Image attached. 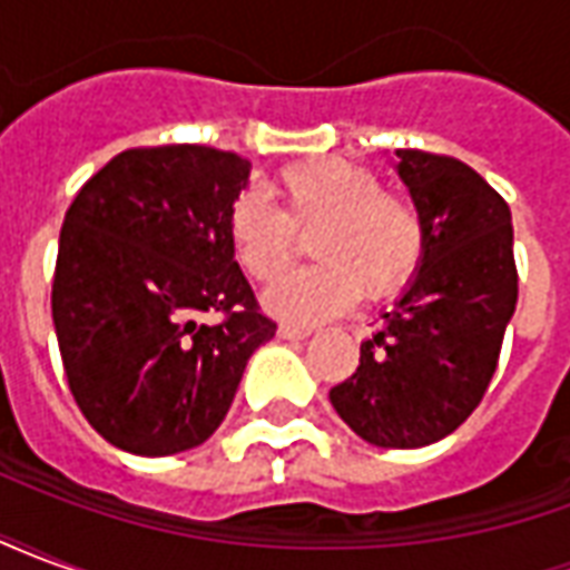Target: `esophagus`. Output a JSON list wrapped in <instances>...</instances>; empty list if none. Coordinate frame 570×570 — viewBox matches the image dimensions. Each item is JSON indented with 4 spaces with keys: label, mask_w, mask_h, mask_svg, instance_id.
<instances>
[{
    "label": "esophagus",
    "mask_w": 570,
    "mask_h": 570,
    "mask_svg": "<svg viewBox=\"0 0 570 570\" xmlns=\"http://www.w3.org/2000/svg\"><path fill=\"white\" fill-rule=\"evenodd\" d=\"M277 335L281 338H286V342H302V338H308V330H302V326H289V323H284L281 330H277Z\"/></svg>",
    "instance_id": "34e87169"
}]
</instances>
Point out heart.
I'll return each mask as SVG.
<instances>
[{
  "instance_id": "1",
  "label": "heart",
  "mask_w": 570,
  "mask_h": 570,
  "mask_svg": "<svg viewBox=\"0 0 570 570\" xmlns=\"http://www.w3.org/2000/svg\"><path fill=\"white\" fill-rule=\"evenodd\" d=\"M281 210L259 195H244L228 213V240L240 268L272 281L292 261L295 232L315 228L317 266L274 281L262 293L268 314L289 323H317L345 311L354 298L396 293L424 256L419 207L387 191L363 164L311 158L284 167L274 179Z\"/></svg>"
}]
</instances>
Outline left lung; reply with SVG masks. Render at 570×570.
<instances>
[{
	"label": "left lung",
	"mask_w": 570,
	"mask_h": 570,
	"mask_svg": "<svg viewBox=\"0 0 570 570\" xmlns=\"http://www.w3.org/2000/svg\"><path fill=\"white\" fill-rule=\"evenodd\" d=\"M394 155L424 219V256L330 403L360 440L421 449L445 440L479 406L519 277L510 207L473 167L419 149Z\"/></svg>",
	"instance_id": "1"
}]
</instances>
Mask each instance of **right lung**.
<instances>
[{
  "label": "right lung",
  "instance_id": "add662e5",
  "mask_svg": "<svg viewBox=\"0 0 570 570\" xmlns=\"http://www.w3.org/2000/svg\"><path fill=\"white\" fill-rule=\"evenodd\" d=\"M249 161L210 146L116 155L60 232L51 314L91 428L142 458L188 452L223 424L253 351L274 338L228 240ZM223 309V324L200 313Z\"/></svg>",
  "mask_w": 570,
  "mask_h": 570
}]
</instances>
